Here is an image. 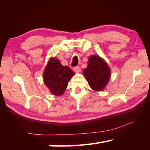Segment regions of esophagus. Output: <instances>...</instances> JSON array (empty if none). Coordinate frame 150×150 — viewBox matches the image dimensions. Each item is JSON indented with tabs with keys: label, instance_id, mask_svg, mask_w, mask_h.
Wrapping results in <instances>:
<instances>
[{
	"label": "esophagus",
	"instance_id": "obj_1",
	"mask_svg": "<svg viewBox=\"0 0 150 150\" xmlns=\"http://www.w3.org/2000/svg\"><path fill=\"white\" fill-rule=\"evenodd\" d=\"M81 67H79V66H76V67H74V71L76 73H79V72H80V71H81Z\"/></svg>",
	"mask_w": 150,
	"mask_h": 150
}]
</instances>
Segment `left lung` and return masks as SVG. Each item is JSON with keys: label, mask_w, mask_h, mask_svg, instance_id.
<instances>
[{"label": "left lung", "mask_w": 150, "mask_h": 150, "mask_svg": "<svg viewBox=\"0 0 150 150\" xmlns=\"http://www.w3.org/2000/svg\"><path fill=\"white\" fill-rule=\"evenodd\" d=\"M83 74L90 87L96 91L103 90L110 78V69L108 64L96 55L89 57L87 67L84 69Z\"/></svg>", "instance_id": "left-lung-1"}]
</instances>
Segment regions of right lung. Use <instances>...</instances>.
I'll use <instances>...</instances> for the list:
<instances>
[{
  "mask_svg": "<svg viewBox=\"0 0 150 150\" xmlns=\"http://www.w3.org/2000/svg\"><path fill=\"white\" fill-rule=\"evenodd\" d=\"M74 72L67 66L61 65L59 59L50 58L44 69V81L51 93L61 96L64 93Z\"/></svg>",
  "mask_w": 150,
  "mask_h": 150,
  "instance_id": "add662e5",
  "label": "right lung"
}]
</instances>
